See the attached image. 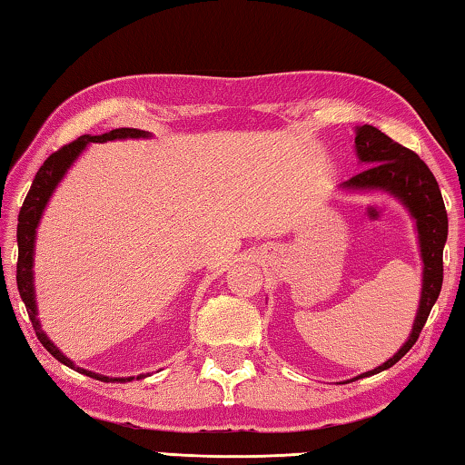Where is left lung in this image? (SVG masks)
<instances>
[{
    "mask_svg": "<svg viewBox=\"0 0 465 465\" xmlns=\"http://www.w3.org/2000/svg\"><path fill=\"white\" fill-rule=\"evenodd\" d=\"M355 147L359 160L369 166L359 174L346 180L344 188L355 191H388L396 194L416 219L419 230L420 254L424 262L422 271V295L419 313H416L412 334L408 336L406 344L390 361H385L373 371H367L361 377L375 375L396 365L414 342L419 341L427 318L435 305L443 285V246L447 242V211L443 196L432 172L429 170L412 149L400 145L398 141L390 139L385 133L375 129L373 124H363L357 129ZM359 380V377H357Z\"/></svg>",
    "mask_w": 465,
    "mask_h": 465,
    "instance_id": "1",
    "label": "left lung"
}]
</instances>
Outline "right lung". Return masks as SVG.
Listing matches in <instances>:
<instances>
[{"instance_id":"right-lung-1","label":"right lung","mask_w":465,"mask_h":465,"mask_svg":"<svg viewBox=\"0 0 465 465\" xmlns=\"http://www.w3.org/2000/svg\"><path fill=\"white\" fill-rule=\"evenodd\" d=\"M147 133L145 131H139V129H113L108 133H102V135H82L77 137L72 143L59 147L57 152H53L49 157H46L45 163L41 168H38L36 176L33 180V186H30V191L25 199V204H22L20 209V215H18V264H15V282H18V291H20V297L22 302L26 305V312H28V318L33 322V328L38 336V341L45 346L46 351L51 352V355L61 361L63 365L67 367H74L72 361H69L63 352L54 346L49 338L45 336V332L38 326V320H36V305H35V287H33V254H35V238H36V225L41 222V215L46 207V203H49L51 194L54 191V186L59 184V180L65 174L67 168L72 166L74 160L77 155L82 153V149L88 145V143H102V141H113V139H127V137H145ZM77 371L94 377V380H100V381H131L133 377H127V380H123V377H106V375H98V373H92V371H85V369L77 367ZM145 375H139L137 380Z\"/></svg>"}]
</instances>
